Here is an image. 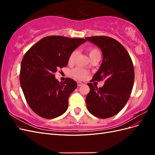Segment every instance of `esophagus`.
Listing matches in <instances>:
<instances>
[{"mask_svg":"<svg viewBox=\"0 0 155 155\" xmlns=\"http://www.w3.org/2000/svg\"><path fill=\"white\" fill-rule=\"evenodd\" d=\"M83 83H81V82H78V87H80V86H81V85H83Z\"/></svg>","mask_w":155,"mask_h":155,"instance_id":"obj_1","label":"esophagus"}]
</instances>
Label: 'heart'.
<instances>
[{
	"mask_svg": "<svg viewBox=\"0 0 155 155\" xmlns=\"http://www.w3.org/2000/svg\"><path fill=\"white\" fill-rule=\"evenodd\" d=\"M87 51L89 55L90 58L94 57L96 55H100V51L97 48L95 47H88L87 48ZM77 51L74 50L72 51L68 58V63H72L76 57ZM88 72L86 70L81 68H76L72 71V76L77 79H84L88 75Z\"/></svg>",
	"mask_w": 155,
	"mask_h": 155,
	"instance_id": "heart-1",
	"label": "heart"
}]
</instances>
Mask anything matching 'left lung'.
<instances>
[{
  "mask_svg": "<svg viewBox=\"0 0 155 155\" xmlns=\"http://www.w3.org/2000/svg\"><path fill=\"white\" fill-rule=\"evenodd\" d=\"M86 39L99 47L103 54L100 69L92 80H105L98 88L88 83L86 97L88 110L100 118H108L123 109L130 97L134 80L133 61L127 51L118 41L107 36H93Z\"/></svg>",
  "mask_w": 155,
  "mask_h": 155,
  "instance_id": "left-lung-1",
  "label": "left lung"
}]
</instances>
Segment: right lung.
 Returning a JSON list of instances; mask_svg holds the SVG:
<instances>
[{
    "label": "right lung",
    "instance_id": "obj_1",
    "mask_svg": "<svg viewBox=\"0 0 155 155\" xmlns=\"http://www.w3.org/2000/svg\"><path fill=\"white\" fill-rule=\"evenodd\" d=\"M86 41L48 36L26 51L21 64L20 83L28 104L35 114L52 119L67 110L68 97L76 88L77 83L70 78L59 82L54 73L67 67L70 54Z\"/></svg>",
    "mask_w": 155,
    "mask_h": 155
}]
</instances>
